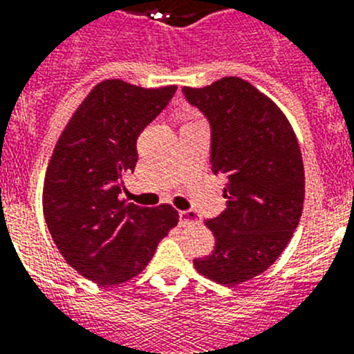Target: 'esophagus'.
I'll return each instance as SVG.
<instances>
[{
	"instance_id": "34e87169",
	"label": "esophagus",
	"mask_w": 354,
	"mask_h": 354,
	"mask_svg": "<svg viewBox=\"0 0 354 354\" xmlns=\"http://www.w3.org/2000/svg\"><path fill=\"white\" fill-rule=\"evenodd\" d=\"M179 218H180V225H183V227L187 223H198L200 221V216L196 214L195 211H180Z\"/></svg>"
}]
</instances>
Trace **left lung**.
<instances>
[{"label":"left lung","mask_w":354,"mask_h":354,"mask_svg":"<svg viewBox=\"0 0 354 354\" xmlns=\"http://www.w3.org/2000/svg\"><path fill=\"white\" fill-rule=\"evenodd\" d=\"M184 95L211 124V170L225 174L227 209L205 225L214 250L195 270L221 286L264 273L289 245L305 200L301 150L283 111L248 81L221 77Z\"/></svg>","instance_id":"obj_1"}]
</instances>
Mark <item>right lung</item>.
<instances>
[{
	"label": "right lung",
	"mask_w": 354,
	"mask_h": 354,
	"mask_svg": "<svg viewBox=\"0 0 354 354\" xmlns=\"http://www.w3.org/2000/svg\"><path fill=\"white\" fill-rule=\"evenodd\" d=\"M177 86L142 88L122 80L95 84L68 118L49 159L44 218L71 268L99 286L138 277L159 241L179 223L171 205L120 200L122 175L138 161L136 142Z\"/></svg>",
	"instance_id": "1"
}]
</instances>
